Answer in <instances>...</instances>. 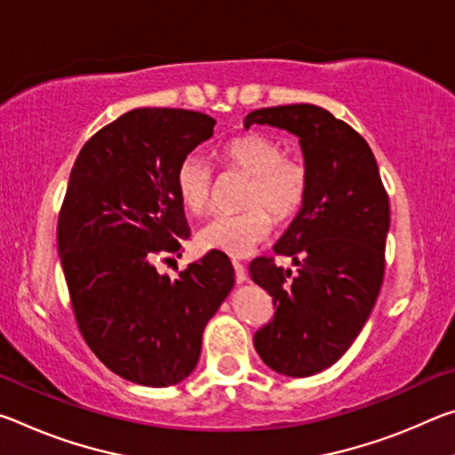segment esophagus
<instances>
[{"label":"esophagus","instance_id":"esophagus-1","mask_svg":"<svg viewBox=\"0 0 455 455\" xmlns=\"http://www.w3.org/2000/svg\"><path fill=\"white\" fill-rule=\"evenodd\" d=\"M233 267H235V276H236V283H238V284L249 279V275H246L244 265L238 263V260H233Z\"/></svg>","mask_w":455,"mask_h":455}]
</instances>
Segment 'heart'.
<instances>
[{"label":"heart","instance_id":"obj_1","mask_svg":"<svg viewBox=\"0 0 455 455\" xmlns=\"http://www.w3.org/2000/svg\"><path fill=\"white\" fill-rule=\"evenodd\" d=\"M222 163L251 176L243 204L246 209L233 214H217L198 230L196 241L206 251H219L241 259L251 255L271 235L274 212L276 220L297 217L309 196V168L301 158L284 154L276 138L251 132L222 146ZM214 172L196 154L184 156L174 171V188L180 204L192 214H200L212 195Z\"/></svg>","mask_w":455,"mask_h":455}]
</instances>
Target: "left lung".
Here are the masks:
<instances>
[{
	"instance_id": "obj_1",
	"label": "left lung",
	"mask_w": 455,
	"mask_h": 455,
	"mask_svg": "<svg viewBox=\"0 0 455 455\" xmlns=\"http://www.w3.org/2000/svg\"><path fill=\"white\" fill-rule=\"evenodd\" d=\"M268 124L299 136L309 168V196L275 255L251 263V279L273 297V319L255 349L276 373L309 377L341 359L363 329L385 273L389 196L365 138L325 108H260L244 126Z\"/></svg>"
}]
</instances>
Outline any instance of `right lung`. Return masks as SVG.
I'll return each mask as SVG.
<instances>
[{"mask_svg": "<svg viewBox=\"0 0 455 455\" xmlns=\"http://www.w3.org/2000/svg\"><path fill=\"white\" fill-rule=\"evenodd\" d=\"M214 124L182 108L122 114L84 144L60 209L58 251L84 341L110 371L146 387L192 373L206 323L235 284L219 251L174 281L156 271L190 236L174 171Z\"/></svg>", "mask_w": 455, "mask_h": 455, "instance_id": "obj_1", "label": "right lung"}]
</instances>
